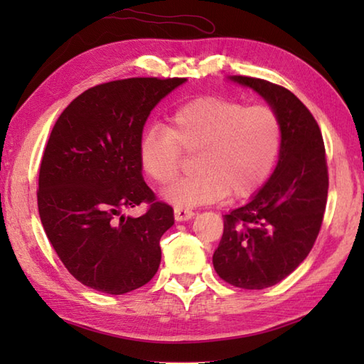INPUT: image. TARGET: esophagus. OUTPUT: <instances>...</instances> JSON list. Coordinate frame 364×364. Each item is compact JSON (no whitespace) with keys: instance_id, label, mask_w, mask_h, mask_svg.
<instances>
[{"instance_id":"34e87169","label":"esophagus","mask_w":364,"mask_h":364,"mask_svg":"<svg viewBox=\"0 0 364 364\" xmlns=\"http://www.w3.org/2000/svg\"><path fill=\"white\" fill-rule=\"evenodd\" d=\"M173 215H175V220L184 222V220H189L194 218V211L186 210V208H175Z\"/></svg>"}]
</instances>
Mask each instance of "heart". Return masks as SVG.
Segmentation results:
<instances>
[{
  "mask_svg": "<svg viewBox=\"0 0 364 364\" xmlns=\"http://www.w3.org/2000/svg\"><path fill=\"white\" fill-rule=\"evenodd\" d=\"M282 123L267 105L206 97L170 115L167 128L149 127L139 141V164L164 186L178 175L183 153L194 154L196 173L164 191L178 208H194L247 197L269 178L280 153Z\"/></svg>",
  "mask_w": 364,
  "mask_h": 364,
  "instance_id": "heart-1",
  "label": "heart"
}]
</instances>
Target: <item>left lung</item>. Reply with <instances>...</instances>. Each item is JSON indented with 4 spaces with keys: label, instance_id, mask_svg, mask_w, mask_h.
<instances>
[{
    "label": "left lung",
    "instance_id": "obj_1",
    "mask_svg": "<svg viewBox=\"0 0 364 364\" xmlns=\"http://www.w3.org/2000/svg\"><path fill=\"white\" fill-rule=\"evenodd\" d=\"M266 100L282 123L275 172L249 203L223 215L213 264L231 286L264 289L296 270L319 235L328 192L326 146L308 107L278 84L233 76Z\"/></svg>",
    "mask_w": 364,
    "mask_h": 364
}]
</instances>
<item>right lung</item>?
<instances>
[{"label":"right lung","instance_id":"add662e5","mask_svg":"<svg viewBox=\"0 0 364 364\" xmlns=\"http://www.w3.org/2000/svg\"><path fill=\"white\" fill-rule=\"evenodd\" d=\"M186 78H128L82 92L54 123L38 172L37 205L46 236L76 280L106 294L149 283L173 210L156 200L139 164L151 109ZM149 205L141 218L122 211Z\"/></svg>","mask_w":364,"mask_h":364}]
</instances>
